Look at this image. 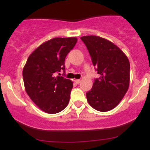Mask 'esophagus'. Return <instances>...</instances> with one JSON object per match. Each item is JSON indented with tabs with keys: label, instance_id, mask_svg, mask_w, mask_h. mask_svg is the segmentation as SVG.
I'll use <instances>...</instances> for the list:
<instances>
[{
	"label": "esophagus",
	"instance_id": "34e87169",
	"mask_svg": "<svg viewBox=\"0 0 150 150\" xmlns=\"http://www.w3.org/2000/svg\"><path fill=\"white\" fill-rule=\"evenodd\" d=\"M80 82H81V80H79V79H76V80H75V83H76V84L80 83Z\"/></svg>",
	"mask_w": 150,
	"mask_h": 150
}]
</instances>
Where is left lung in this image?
<instances>
[{"label": "left lung", "instance_id": "8db88e82", "mask_svg": "<svg viewBox=\"0 0 150 150\" xmlns=\"http://www.w3.org/2000/svg\"><path fill=\"white\" fill-rule=\"evenodd\" d=\"M87 46L99 78L86 93L87 101L101 112L114 108L128 91L130 82V62L116 45L97 36L80 38Z\"/></svg>", "mask_w": 150, "mask_h": 150}]
</instances>
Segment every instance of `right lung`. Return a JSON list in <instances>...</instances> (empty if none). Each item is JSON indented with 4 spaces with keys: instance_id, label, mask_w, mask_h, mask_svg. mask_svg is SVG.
<instances>
[{
    "instance_id": "add662e5",
    "label": "right lung",
    "mask_w": 150,
    "mask_h": 150,
    "mask_svg": "<svg viewBox=\"0 0 150 150\" xmlns=\"http://www.w3.org/2000/svg\"><path fill=\"white\" fill-rule=\"evenodd\" d=\"M77 41L76 37H58L43 43L31 53L24 67L26 92L44 112L57 113L68 106L73 82L55 77L54 73L65 72V57Z\"/></svg>"
}]
</instances>
